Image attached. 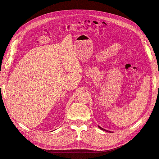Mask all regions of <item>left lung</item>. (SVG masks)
I'll list each match as a JSON object with an SVG mask.
<instances>
[{
	"label": "left lung",
	"instance_id": "left-lung-1",
	"mask_svg": "<svg viewBox=\"0 0 159 159\" xmlns=\"http://www.w3.org/2000/svg\"><path fill=\"white\" fill-rule=\"evenodd\" d=\"M98 127H99V128H100L101 129H102V130H103V131H105V132H111L110 131H108V130H106V129H103V128H102V127H101L100 126H98Z\"/></svg>",
	"mask_w": 159,
	"mask_h": 159
}]
</instances>
